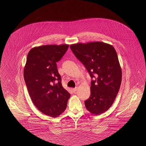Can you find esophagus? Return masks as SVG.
I'll return each instance as SVG.
<instances>
[{"mask_svg": "<svg viewBox=\"0 0 146 146\" xmlns=\"http://www.w3.org/2000/svg\"><path fill=\"white\" fill-rule=\"evenodd\" d=\"M72 90H73V91L74 92H76V90H77V88H73V89H72Z\"/></svg>", "mask_w": 146, "mask_h": 146, "instance_id": "obj_1", "label": "esophagus"}]
</instances>
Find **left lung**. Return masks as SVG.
I'll use <instances>...</instances> for the list:
<instances>
[{
    "mask_svg": "<svg viewBox=\"0 0 146 146\" xmlns=\"http://www.w3.org/2000/svg\"><path fill=\"white\" fill-rule=\"evenodd\" d=\"M70 48L89 72L91 78L90 96L86 100V108L99 115L113 104L121 82L122 71L114 48L104 42L71 44Z\"/></svg>",
    "mask_w": 146,
    "mask_h": 146,
    "instance_id": "1",
    "label": "left lung"
}]
</instances>
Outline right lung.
I'll list each match as a JSON object with an SVG mask.
<instances>
[{
  "mask_svg": "<svg viewBox=\"0 0 146 146\" xmlns=\"http://www.w3.org/2000/svg\"><path fill=\"white\" fill-rule=\"evenodd\" d=\"M68 47V44L35 47L29 51L24 68V79L33 104L53 118L66 110L70 96L63 88L56 64Z\"/></svg>",
  "mask_w": 146,
  "mask_h": 146,
  "instance_id": "1",
  "label": "right lung"
}]
</instances>
